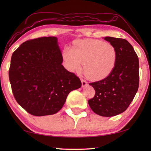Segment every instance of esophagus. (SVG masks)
<instances>
[{
  "instance_id": "obj_1",
  "label": "esophagus",
  "mask_w": 151,
  "mask_h": 151,
  "mask_svg": "<svg viewBox=\"0 0 151 151\" xmlns=\"http://www.w3.org/2000/svg\"><path fill=\"white\" fill-rule=\"evenodd\" d=\"M81 82H82V87H85L86 86H87V84H88V83H87V82H86L85 80H82L81 81Z\"/></svg>"
}]
</instances>
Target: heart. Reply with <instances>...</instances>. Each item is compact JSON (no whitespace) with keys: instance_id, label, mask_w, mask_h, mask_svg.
Instances as JSON below:
<instances>
[{"instance_id":"1","label":"heart","mask_w":151,"mask_h":151,"mask_svg":"<svg viewBox=\"0 0 151 151\" xmlns=\"http://www.w3.org/2000/svg\"><path fill=\"white\" fill-rule=\"evenodd\" d=\"M62 57L67 70L80 73L84 63V73L92 81L106 78L114 70L117 60L115 48L108 42L83 40L73 43V49L65 47Z\"/></svg>"}]
</instances>
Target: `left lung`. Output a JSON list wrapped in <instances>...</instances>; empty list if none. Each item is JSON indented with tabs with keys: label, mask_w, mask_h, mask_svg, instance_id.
I'll use <instances>...</instances> for the list:
<instances>
[{
	"label": "left lung",
	"mask_w": 151,
	"mask_h": 151,
	"mask_svg": "<svg viewBox=\"0 0 151 151\" xmlns=\"http://www.w3.org/2000/svg\"><path fill=\"white\" fill-rule=\"evenodd\" d=\"M104 40L116 49V63L106 78L89 83L95 95L88 104L95 114L112 117L126 110L135 97L139 87V60L127 40L113 37Z\"/></svg>",
	"instance_id": "8db88e82"
}]
</instances>
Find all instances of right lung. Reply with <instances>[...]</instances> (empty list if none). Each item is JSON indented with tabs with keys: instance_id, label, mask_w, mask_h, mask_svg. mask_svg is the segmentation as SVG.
Returning <instances> with one entry per match:
<instances>
[{
	"instance_id": "obj_1",
	"label": "right lung",
	"mask_w": 151,
	"mask_h": 151,
	"mask_svg": "<svg viewBox=\"0 0 151 151\" xmlns=\"http://www.w3.org/2000/svg\"><path fill=\"white\" fill-rule=\"evenodd\" d=\"M57 37H43L22 43L12 54L9 78L18 104L28 113L44 116L57 113L81 80L62 65Z\"/></svg>"
}]
</instances>
